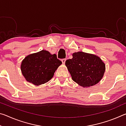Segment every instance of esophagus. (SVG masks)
<instances>
[{
  "instance_id": "esophagus-1",
  "label": "esophagus",
  "mask_w": 126,
  "mask_h": 126,
  "mask_svg": "<svg viewBox=\"0 0 126 126\" xmlns=\"http://www.w3.org/2000/svg\"><path fill=\"white\" fill-rule=\"evenodd\" d=\"M65 61H66V59H65V58H64V59H62V63H63V64H64V63H65Z\"/></svg>"
}]
</instances>
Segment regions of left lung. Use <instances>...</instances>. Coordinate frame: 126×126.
Returning <instances> with one entry per match:
<instances>
[{"mask_svg":"<svg viewBox=\"0 0 126 126\" xmlns=\"http://www.w3.org/2000/svg\"><path fill=\"white\" fill-rule=\"evenodd\" d=\"M65 65L74 82L86 87L98 83L105 72V64L96 55L82 52L74 53Z\"/></svg>","mask_w":126,"mask_h":126,"instance_id":"1","label":"left lung"}]
</instances>
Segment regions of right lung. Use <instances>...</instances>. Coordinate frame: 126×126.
<instances>
[{
	"mask_svg": "<svg viewBox=\"0 0 126 126\" xmlns=\"http://www.w3.org/2000/svg\"><path fill=\"white\" fill-rule=\"evenodd\" d=\"M62 63L56 54L42 50L25 57L21 64V71L27 81L39 86L51 79Z\"/></svg>",
	"mask_w": 126,
	"mask_h": 126,
	"instance_id": "right-lung-1",
	"label": "right lung"
}]
</instances>
